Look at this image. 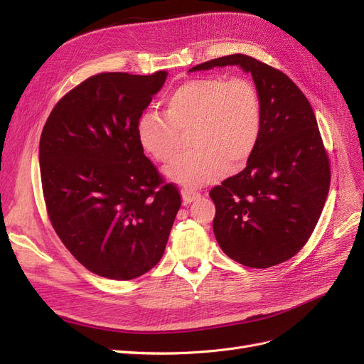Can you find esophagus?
I'll use <instances>...</instances> for the list:
<instances>
[{"mask_svg": "<svg viewBox=\"0 0 364 364\" xmlns=\"http://www.w3.org/2000/svg\"><path fill=\"white\" fill-rule=\"evenodd\" d=\"M181 198H183L184 204H191V203H193V200L200 198V193H198L195 191H189V189H183L181 191Z\"/></svg>", "mask_w": 364, "mask_h": 364, "instance_id": "esophagus-1", "label": "esophagus"}]
</instances>
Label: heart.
I'll list each match as a JSON object with an SVG mask.
<instances>
[{"instance_id":"1","label":"heart","mask_w":364,"mask_h":364,"mask_svg":"<svg viewBox=\"0 0 364 364\" xmlns=\"http://www.w3.org/2000/svg\"><path fill=\"white\" fill-rule=\"evenodd\" d=\"M262 123L261 91L250 77L203 76L169 92L165 112L145 111L136 132L144 150L166 165L178 151L180 132L192 129L193 150L175 160L166 175L184 187H199L247 164L258 148Z\"/></svg>"}]
</instances>
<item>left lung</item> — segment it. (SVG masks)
I'll return each mask as SVG.
<instances>
[{
  "instance_id": "8db88e82",
  "label": "left lung",
  "mask_w": 364,
  "mask_h": 364,
  "mask_svg": "<svg viewBox=\"0 0 364 364\" xmlns=\"http://www.w3.org/2000/svg\"><path fill=\"white\" fill-rule=\"evenodd\" d=\"M240 65L261 91L264 123L247 166L213 187V231L231 259L268 268L291 259L311 238L330 189V160L312 106L274 67L232 53L189 72Z\"/></svg>"
}]
</instances>
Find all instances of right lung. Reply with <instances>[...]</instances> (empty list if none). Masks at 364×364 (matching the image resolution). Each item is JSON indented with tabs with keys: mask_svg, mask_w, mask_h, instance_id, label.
Masks as SVG:
<instances>
[{
	"mask_svg": "<svg viewBox=\"0 0 364 364\" xmlns=\"http://www.w3.org/2000/svg\"><path fill=\"white\" fill-rule=\"evenodd\" d=\"M166 76L94 75L53 106L40 136L50 225L79 264L106 279L150 272L181 205L178 187L144 154L136 132Z\"/></svg>",
	"mask_w": 364,
	"mask_h": 364,
	"instance_id": "add662e5",
	"label": "right lung"
}]
</instances>
